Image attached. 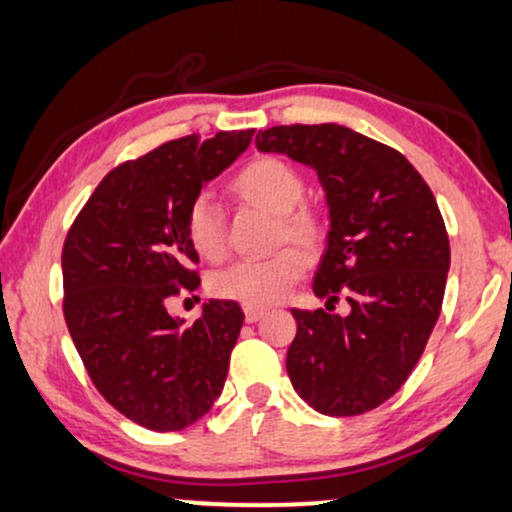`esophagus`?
<instances>
[{
	"label": "esophagus",
	"mask_w": 512,
	"mask_h": 512,
	"mask_svg": "<svg viewBox=\"0 0 512 512\" xmlns=\"http://www.w3.org/2000/svg\"><path fill=\"white\" fill-rule=\"evenodd\" d=\"M263 315H265L263 308H251V305H244V320H247L249 324L258 322Z\"/></svg>",
	"instance_id": "obj_1"
}]
</instances>
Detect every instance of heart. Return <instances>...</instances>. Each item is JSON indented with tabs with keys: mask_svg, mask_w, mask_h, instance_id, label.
<instances>
[{
	"mask_svg": "<svg viewBox=\"0 0 512 512\" xmlns=\"http://www.w3.org/2000/svg\"><path fill=\"white\" fill-rule=\"evenodd\" d=\"M228 188L240 202L275 216L272 247H284L261 261H240L211 277L216 298L265 308L287 296L301 280L306 258L322 254L329 237V218L313 202H305V178L294 164L275 155L254 157L230 178ZM185 237L204 261L228 256L223 211L214 199L199 195L185 211Z\"/></svg>",
	"mask_w": 512,
	"mask_h": 512,
	"instance_id": "heart-1",
	"label": "heart"
}]
</instances>
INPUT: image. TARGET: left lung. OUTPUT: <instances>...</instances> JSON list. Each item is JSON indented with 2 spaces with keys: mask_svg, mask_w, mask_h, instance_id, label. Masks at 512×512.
<instances>
[{
  "mask_svg": "<svg viewBox=\"0 0 512 512\" xmlns=\"http://www.w3.org/2000/svg\"><path fill=\"white\" fill-rule=\"evenodd\" d=\"M256 148L310 164L329 202L313 284L327 308L291 310V386L320 414H367L404 386L440 317L449 235L433 190L402 152L338 124L270 126ZM341 297L348 316L333 313Z\"/></svg>",
  "mask_w": 512,
  "mask_h": 512,
  "instance_id": "obj_1",
  "label": "left lung"
}]
</instances>
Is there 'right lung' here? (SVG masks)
Masks as SVG:
<instances>
[{
    "label": "right lung",
    "instance_id": "add662e5",
    "mask_svg": "<svg viewBox=\"0 0 512 512\" xmlns=\"http://www.w3.org/2000/svg\"><path fill=\"white\" fill-rule=\"evenodd\" d=\"M254 129L190 134L126 159L91 192L63 244V315L86 374L119 414L174 433L221 395L244 324L235 301H209L188 327L169 298L195 291L199 256L185 211L247 150Z\"/></svg>",
    "mask_w": 512,
    "mask_h": 512
}]
</instances>
